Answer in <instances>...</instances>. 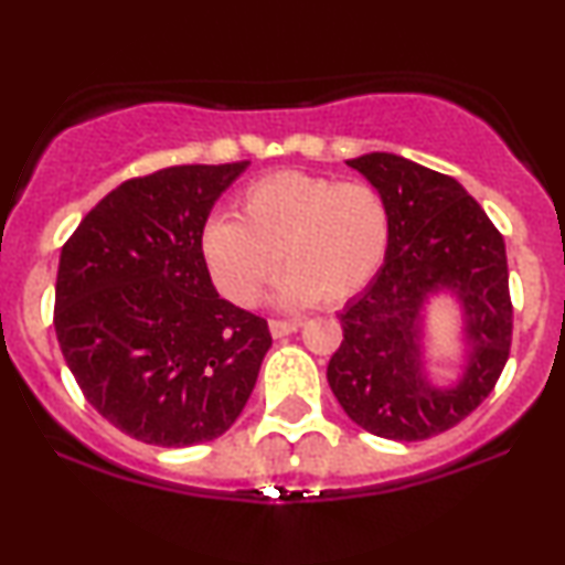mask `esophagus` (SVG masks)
Masks as SVG:
<instances>
[{
	"mask_svg": "<svg viewBox=\"0 0 565 565\" xmlns=\"http://www.w3.org/2000/svg\"><path fill=\"white\" fill-rule=\"evenodd\" d=\"M298 327H300L298 321H280V319H273V321H269V334H273L275 339H280V337L292 334V331H298Z\"/></svg>",
	"mask_w": 565,
	"mask_h": 565,
	"instance_id": "obj_1",
	"label": "esophagus"
}]
</instances>
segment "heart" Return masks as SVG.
I'll return each instance as SVG.
<instances>
[{"mask_svg": "<svg viewBox=\"0 0 565 565\" xmlns=\"http://www.w3.org/2000/svg\"><path fill=\"white\" fill-rule=\"evenodd\" d=\"M234 217L213 215L200 252L215 288L244 308L262 298L277 257L288 269L277 282V303H344L367 288L391 244L388 205L373 184L300 169L246 184L234 200Z\"/></svg>", "mask_w": 565, "mask_h": 565, "instance_id": "heart-1", "label": "heart"}]
</instances>
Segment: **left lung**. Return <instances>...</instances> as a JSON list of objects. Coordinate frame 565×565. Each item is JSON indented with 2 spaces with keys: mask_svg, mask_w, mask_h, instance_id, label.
<instances>
[{
  "mask_svg": "<svg viewBox=\"0 0 565 565\" xmlns=\"http://www.w3.org/2000/svg\"><path fill=\"white\" fill-rule=\"evenodd\" d=\"M381 192L391 244L381 269L339 311L344 342L327 377L347 416L370 435L416 443L483 404L507 365L512 300L504 238L452 177L396 153L350 159ZM447 299L461 321V373H428V308Z\"/></svg>",
  "mask_w": 565,
  "mask_h": 565,
  "instance_id": "left-lung-1",
  "label": "left lung"
}]
</instances>
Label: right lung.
I'll use <instances>...</instances> for the list:
<instances>
[{
	"label": "right lung",
	"mask_w": 565,
	"mask_h": 565,
	"mask_svg": "<svg viewBox=\"0 0 565 565\" xmlns=\"http://www.w3.org/2000/svg\"><path fill=\"white\" fill-rule=\"evenodd\" d=\"M182 164L122 182L64 244L53 327L84 398L146 445L221 437L244 412L273 337L218 296L200 234L246 172Z\"/></svg>",
	"instance_id": "obj_1"
}]
</instances>
